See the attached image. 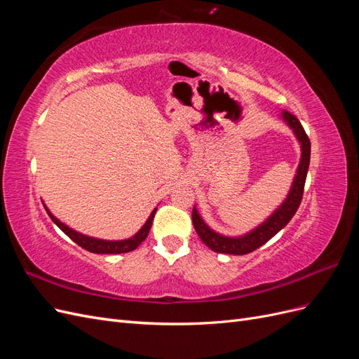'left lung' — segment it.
Listing matches in <instances>:
<instances>
[{"label":"left lung","instance_id":"obj_1","mask_svg":"<svg viewBox=\"0 0 359 359\" xmlns=\"http://www.w3.org/2000/svg\"><path fill=\"white\" fill-rule=\"evenodd\" d=\"M280 118L283 119L286 126L292 130V133L295 135L298 144L301 147L299 165L297 168L295 177H293L287 196L264 223H260L250 232L244 235H238V236L222 235L219 232H215L214 229H211V227L206 224L205 220L201 217L196 206H193L191 220H193L194 229H196L203 244L208 245L212 252L226 253V255H247L250 252H253V250L259 248L260 245H264L266 241H269L271 238L283 229V227L292 220V217L295 215L302 199L304 184H306L307 170L310 166V139L306 135V132H304V128L295 115L289 114L287 111H283Z\"/></svg>","mask_w":359,"mask_h":359}]
</instances>
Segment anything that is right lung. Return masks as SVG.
<instances>
[{
    "label": "right lung",
    "instance_id": "right-lung-1",
    "mask_svg": "<svg viewBox=\"0 0 359 359\" xmlns=\"http://www.w3.org/2000/svg\"><path fill=\"white\" fill-rule=\"evenodd\" d=\"M45 206L46 212L49 214V217L52 219V222L55 223L60 229L66 233L70 240H73L76 244L81 245L82 248L88 250L91 253H97V255H119V253H128L132 252V250L137 248L142 241H145V238L149 233L151 229V224H153L154 220V215L157 208L153 210V212L149 214L148 220L145 222V224L140 227V229L133 235L127 238V240H119V241H109V240H100V238H94V236H88V235H83L81 232H76L72 227H69L67 224H64L62 222H60L55 215H53L46 205Z\"/></svg>",
    "mask_w": 359,
    "mask_h": 359
}]
</instances>
